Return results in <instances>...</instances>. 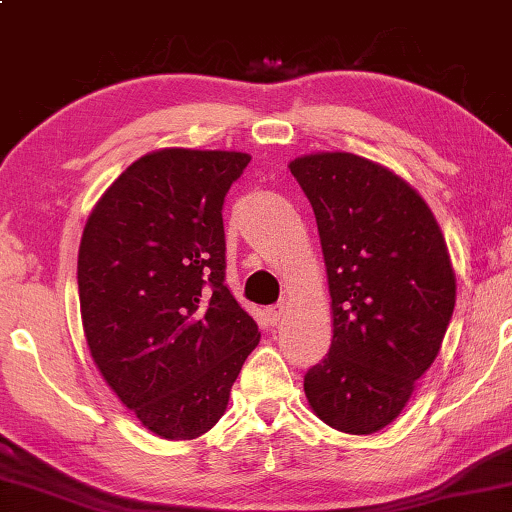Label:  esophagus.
Here are the masks:
<instances>
[{
    "instance_id": "esophagus-1",
    "label": "esophagus",
    "mask_w": 512,
    "mask_h": 512,
    "mask_svg": "<svg viewBox=\"0 0 512 512\" xmlns=\"http://www.w3.org/2000/svg\"><path fill=\"white\" fill-rule=\"evenodd\" d=\"M284 311L286 306L284 304H277V306H271V309H266V318L271 324H277L282 318H284Z\"/></svg>"
}]
</instances>
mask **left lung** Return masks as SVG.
Returning a JSON list of instances; mask_svg holds the SVG:
<instances>
[{"label": "left lung", "mask_w": 512, "mask_h": 512, "mask_svg": "<svg viewBox=\"0 0 512 512\" xmlns=\"http://www.w3.org/2000/svg\"><path fill=\"white\" fill-rule=\"evenodd\" d=\"M288 167L315 212L333 313L306 401L340 432L374 434L441 349L457 300L448 246L421 194L383 165L320 152Z\"/></svg>", "instance_id": "obj_1"}]
</instances>
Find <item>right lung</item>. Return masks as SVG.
<instances>
[{"label": "right lung", "instance_id": "right-lung-1", "mask_svg": "<svg viewBox=\"0 0 512 512\" xmlns=\"http://www.w3.org/2000/svg\"><path fill=\"white\" fill-rule=\"evenodd\" d=\"M248 163L244 152L145 154L109 185L82 232L78 293L91 358L161 439L206 434L259 342L226 286L221 217Z\"/></svg>", "mask_w": 512, "mask_h": 512}]
</instances>
